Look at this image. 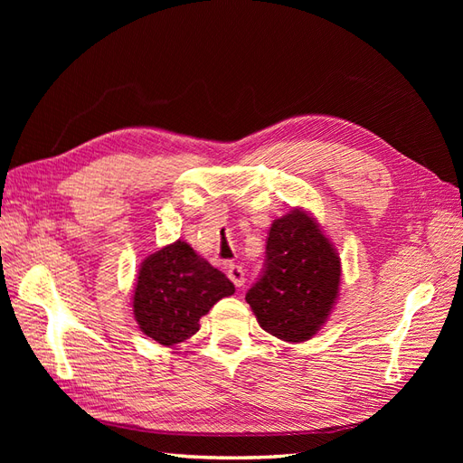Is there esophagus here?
Segmentation results:
<instances>
[{"label": "esophagus", "mask_w": 463, "mask_h": 463, "mask_svg": "<svg viewBox=\"0 0 463 463\" xmlns=\"http://www.w3.org/2000/svg\"><path fill=\"white\" fill-rule=\"evenodd\" d=\"M226 274L237 288H241L245 284V272L240 264H228Z\"/></svg>", "instance_id": "34e87169"}]
</instances>
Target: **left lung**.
Returning <instances> with one entry per match:
<instances>
[{
    "label": "left lung",
    "mask_w": 463,
    "mask_h": 463,
    "mask_svg": "<svg viewBox=\"0 0 463 463\" xmlns=\"http://www.w3.org/2000/svg\"><path fill=\"white\" fill-rule=\"evenodd\" d=\"M340 276V257L328 237L296 208L272 222L262 274L245 299L262 330L284 342H305L326 322Z\"/></svg>",
    "instance_id": "obj_1"
}]
</instances>
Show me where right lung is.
I'll list each match as a JSON object with an SVG mask.
<instances>
[{
	"instance_id": "obj_1",
	"label": "right lung",
	"mask_w": 463,
	"mask_h": 463,
	"mask_svg": "<svg viewBox=\"0 0 463 463\" xmlns=\"http://www.w3.org/2000/svg\"><path fill=\"white\" fill-rule=\"evenodd\" d=\"M235 286L185 241L165 245L138 270L133 315L141 330L162 345H175L199 330V320Z\"/></svg>"
}]
</instances>
